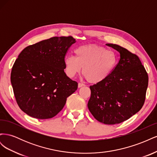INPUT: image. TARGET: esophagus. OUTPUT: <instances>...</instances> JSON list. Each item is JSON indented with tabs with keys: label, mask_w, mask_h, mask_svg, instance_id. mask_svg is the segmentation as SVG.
<instances>
[{
	"label": "esophagus",
	"mask_w": 157,
	"mask_h": 157,
	"mask_svg": "<svg viewBox=\"0 0 157 157\" xmlns=\"http://www.w3.org/2000/svg\"><path fill=\"white\" fill-rule=\"evenodd\" d=\"M86 86V85H85L84 84L80 83V82H79L78 84V88H81V87H83V86Z\"/></svg>",
	"instance_id": "34e87169"
}]
</instances>
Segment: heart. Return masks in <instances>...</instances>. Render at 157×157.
I'll list each match as a JSON object with an SVG mask.
<instances>
[{"instance_id":"obj_1","label":"heart","mask_w":157,"mask_h":157,"mask_svg":"<svg viewBox=\"0 0 157 157\" xmlns=\"http://www.w3.org/2000/svg\"><path fill=\"white\" fill-rule=\"evenodd\" d=\"M75 57L65 58L66 74L73 78L82 71L87 81L98 84L105 80L117 63L115 53L101 46L88 44L78 46L75 50Z\"/></svg>"}]
</instances>
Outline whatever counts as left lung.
Here are the masks:
<instances>
[{"mask_svg":"<svg viewBox=\"0 0 157 157\" xmlns=\"http://www.w3.org/2000/svg\"><path fill=\"white\" fill-rule=\"evenodd\" d=\"M106 45L119 52V61L105 80L90 86L88 107L99 122L115 124L130 118L143 107L149 77L137 55L117 44Z\"/></svg>","mask_w":157,"mask_h":157,"instance_id":"8db88e82","label":"left lung"}]
</instances>
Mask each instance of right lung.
Returning a JSON list of instances; mask_svg holds the SVG:
<instances>
[{
	"mask_svg": "<svg viewBox=\"0 0 157 157\" xmlns=\"http://www.w3.org/2000/svg\"><path fill=\"white\" fill-rule=\"evenodd\" d=\"M73 36H54L27 46L14 62L10 80L18 106L38 119L51 118L65 105L78 83L69 78L64 60Z\"/></svg>",
	"mask_w": 157,
	"mask_h": 157,
	"instance_id": "add662e5",
	"label": "right lung"
}]
</instances>
